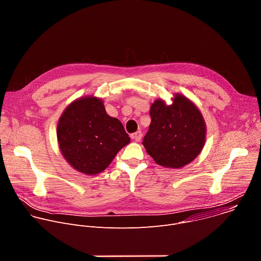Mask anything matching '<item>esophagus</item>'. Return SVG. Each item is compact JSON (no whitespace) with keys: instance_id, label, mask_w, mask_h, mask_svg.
I'll use <instances>...</instances> for the list:
<instances>
[{"instance_id":"esophagus-1","label":"esophagus","mask_w":261,"mask_h":261,"mask_svg":"<svg viewBox=\"0 0 261 261\" xmlns=\"http://www.w3.org/2000/svg\"><path fill=\"white\" fill-rule=\"evenodd\" d=\"M141 137H142V133L140 132V131H137V132H135V133H133L132 135H131V138L132 139H134L135 141H140V139H141Z\"/></svg>"}]
</instances>
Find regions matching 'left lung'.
<instances>
[{"instance_id":"left-lung-1","label":"left lung","mask_w":261,"mask_h":261,"mask_svg":"<svg viewBox=\"0 0 261 261\" xmlns=\"http://www.w3.org/2000/svg\"><path fill=\"white\" fill-rule=\"evenodd\" d=\"M168 105L163 99L152 103V122L142 144L154 161L166 168L191 163L202 151L206 125L193 101L176 93Z\"/></svg>"}]
</instances>
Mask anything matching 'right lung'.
Masks as SVG:
<instances>
[{"label":"right lung","instance_id":"obj_1","mask_svg":"<svg viewBox=\"0 0 261 261\" xmlns=\"http://www.w3.org/2000/svg\"><path fill=\"white\" fill-rule=\"evenodd\" d=\"M60 151L71 167L94 175L108 167L130 142L122 123L107 115L103 100L84 96L71 102L57 125Z\"/></svg>","mask_w":261,"mask_h":261}]
</instances>
